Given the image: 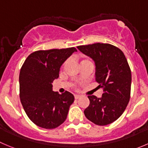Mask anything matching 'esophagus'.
<instances>
[{
    "label": "esophagus",
    "instance_id": "34e87169",
    "mask_svg": "<svg viewBox=\"0 0 148 148\" xmlns=\"http://www.w3.org/2000/svg\"><path fill=\"white\" fill-rule=\"evenodd\" d=\"M81 97V96H80V95H75V99H79V98Z\"/></svg>",
    "mask_w": 148,
    "mask_h": 148
}]
</instances>
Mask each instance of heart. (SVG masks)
<instances>
[{
    "instance_id": "heart-1",
    "label": "heart",
    "mask_w": 148,
    "mask_h": 148,
    "mask_svg": "<svg viewBox=\"0 0 148 148\" xmlns=\"http://www.w3.org/2000/svg\"><path fill=\"white\" fill-rule=\"evenodd\" d=\"M88 61H90V60H88V59H87V58H82V59H81V64H82V63L86 62H88Z\"/></svg>"
}]
</instances>
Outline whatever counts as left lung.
Segmentation results:
<instances>
[{"mask_svg":"<svg viewBox=\"0 0 148 148\" xmlns=\"http://www.w3.org/2000/svg\"><path fill=\"white\" fill-rule=\"evenodd\" d=\"M77 48L94 60L96 81L103 89L102 97L88 96L90 104L84 110L85 116L99 126L110 124L123 114L130 99L132 73L127 60L121 49L109 43Z\"/></svg>","mask_w":148,"mask_h":148,"instance_id":"8db88e82","label":"left lung"}]
</instances>
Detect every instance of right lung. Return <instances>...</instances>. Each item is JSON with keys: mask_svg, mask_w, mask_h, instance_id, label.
Instances as JSON below:
<instances>
[{"mask_svg": "<svg viewBox=\"0 0 148 148\" xmlns=\"http://www.w3.org/2000/svg\"><path fill=\"white\" fill-rule=\"evenodd\" d=\"M74 47L40 50L29 54L19 73V97L24 110L35 124L55 129L66 120L73 94L52 91V83L59 77L60 69L73 52Z\"/></svg>", "mask_w": 148, "mask_h": 148, "instance_id": "obj_1", "label": "right lung"}]
</instances>
